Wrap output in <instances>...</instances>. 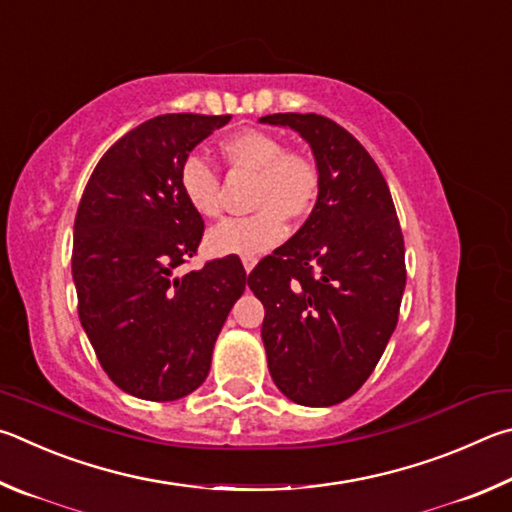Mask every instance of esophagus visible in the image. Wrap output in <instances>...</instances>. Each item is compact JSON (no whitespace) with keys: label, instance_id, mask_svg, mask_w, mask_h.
Returning a JSON list of instances; mask_svg holds the SVG:
<instances>
[{"label":"esophagus","instance_id":"34e87169","mask_svg":"<svg viewBox=\"0 0 512 512\" xmlns=\"http://www.w3.org/2000/svg\"><path fill=\"white\" fill-rule=\"evenodd\" d=\"M242 267H245V272L249 274V272L254 270V267H256V258H249V256H245V258H242Z\"/></svg>","mask_w":512,"mask_h":512}]
</instances>
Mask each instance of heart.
Listing matches in <instances>:
<instances>
[{
  "instance_id": "b5f03b06",
  "label": "heart",
  "mask_w": 512,
  "mask_h": 512,
  "mask_svg": "<svg viewBox=\"0 0 512 512\" xmlns=\"http://www.w3.org/2000/svg\"><path fill=\"white\" fill-rule=\"evenodd\" d=\"M220 155L231 170L254 175L251 209L245 218H229L206 233L213 256L265 254L285 236V220H301L319 195V170L312 157L285 150L281 137L265 130H242L220 141ZM179 188L186 204L200 218H218L222 211L220 177L202 157L191 155L179 168Z\"/></svg>"
}]
</instances>
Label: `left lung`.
<instances>
[{"label":"left lung","instance_id":"obj_1","mask_svg":"<svg viewBox=\"0 0 512 512\" xmlns=\"http://www.w3.org/2000/svg\"><path fill=\"white\" fill-rule=\"evenodd\" d=\"M299 132L319 170V195L294 236L247 285L265 306L267 366L285 398L330 407L362 387L398 324L405 240L378 164L321 114H267Z\"/></svg>","mask_w":512,"mask_h":512}]
</instances>
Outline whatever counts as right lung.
Here are the masks:
<instances>
[{
	"instance_id": "right-lung-1",
	"label": "right lung",
	"mask_w": 512,
	"mask_h": 512,
	"mask_svg": "<svg viewBox=\"0 0 512 512\" xmlns=\"http://www.w3.org/2000/svg\"><path fill=\"white\" fill-rule=\"evenodd\" d=\"M229 119L161 114L137 125L101 157L80 200L71 256L78 317L103 371L134 398L170 402L200 387L245 292L233 256L175 274L204 231L179 168Z\"/></svg>"
}]
</instances>
